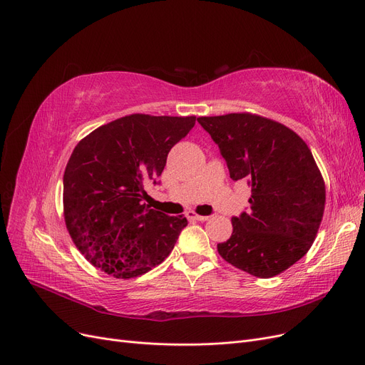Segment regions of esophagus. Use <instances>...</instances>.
<instances>
[{"label": "esophagus", "mask_w": 365, "mask_h": 365, "mask_svg": "<svg viewBox=\"0 0 365 365\" xmlns=\"http://www.w3.org/2000/svg\"><path fill=\"white\" fill-rule=\"evenodd\" d=\"M187 219H194V220H201V222H204V220H209L210 219V216H201V215H197L195 212H187Z\"/></svg>", "instance_id": "esophagus-1"}]
</instances>
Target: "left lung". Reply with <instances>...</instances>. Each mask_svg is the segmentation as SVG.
Returning a JSON list of instances; mask_svg holds the SVG:
<instances>
[{
  "label": "left lung",
  "mask_w": 365,
  "mask_h": 365,
  "mask_svg": "<svg viewBox=\"0 0 365 365\" xmlns=\"http://www.w3.org/2000/svg\"><path fill=\"white\" fill-rule=\"evenodd\" d=\"M227 161L232 180L250 186L249 212L232 217L217 245L231 265L273 277L309 252L325 209V183L306 141L288 126L252 113L198 118Z\"/></svg>",
  "instance_id": "obj_1"
}]
</instances>
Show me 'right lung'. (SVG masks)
Listing matches in <instances>:
<instances>
[{"instance_id":"obj_1","label":"right lung","mask_w":365,"mask_h":365,"mask_svg":"<svg viewBox=\"0 0 365 365\" xmlns=\"http://www.w3.org/2000/svg\"><path fill=\"white\" fill-rule=\"evenodd\" d=\"M195 119L135 113L78 141L64 173V219L73 243L93 267L130 279L170 255L187 220L146 207L145 183H156L170 149Z\"/></svg>"}]
</instances>
